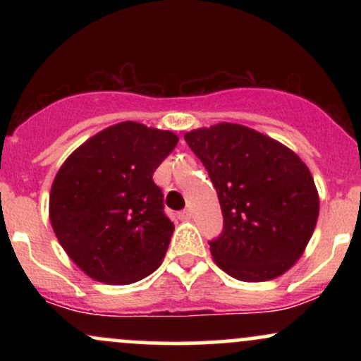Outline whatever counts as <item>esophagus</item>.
<instances>
[{"label": "esophagus", "instance_id": "34e87169", "mask_svg": "<svg viewBox=\"0 0 361 361\" xmlns=\"http://www.w3.org/2000/svg\"><path fill=\"white\" fill-rule=\"evenodd\" d=\"M178 217H180L181 221H186V219H190V217H192V212H190L188 209H185V210H181L180 214H178Z\"/></svg>", "mask_w": 361, "mask_h": 361}]
</instances>
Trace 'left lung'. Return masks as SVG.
Here are the masks:
<instances>
[{
  "label": "left lung",
  "instance_id": "left-lung-1",
  "mask_svg": "<svg viewBox=\"0 0 361 361\" xmlns=\"http://www.w3.org/2000/svg\"><path fill=\"white\" fill-rule=\"evenodd\" d=\"M217 190L224 227L209 241L215 263L241 281L283 275L316 227L319 197L295 152L259 132L222 122L186 132Z\"/></svg>",
  "mask_w": 361,
  "mask_h": 361
}]
</instances>
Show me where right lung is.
<instances>
[{
  "instance_id": "right-lung-1",
  "label": "right lung",
  "mask_w": 361,
  "mask_h": 361,
  "mask_svg": "<svg viewBox=\"0 0 361 361\" xmlns=\"http://www.w3.org/2000/svg\"><path fill=\"white\" fill-rule=\"evenodd\" d=\"M176 144L173 132L122 122L61 166L49 198L52 229L91 279L127 285L159 268L175 226L152 175Z\"/></svg>"
}]
</instances>
